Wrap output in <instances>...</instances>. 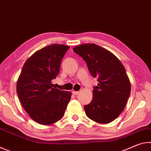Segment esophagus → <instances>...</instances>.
<instances>
[{"label":"esophagus","instance_id":"34e87169","mask_svg":"<svg viewBox=\"0 0 151 151\" xmlns=\"http://www.w3.org/2000/svg\"><path fill=\"white\" fill-rule=\"evenodd\" d=\"M73 94H75V95H78V94H79V91H73Z\"/></svg>","mask_w":151,"mask_h":151}]
</instances>
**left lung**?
Here are the masks:
<instances>
[{"mask_svg": "<svg viewBox=\"0 0 151 151\" xmlns=\"http://www.w3.org/2000/svg\"><path fill=\"white\" fill-rule=\"evenodd\" d=\"M73 51L87 64L99 83L93 87V100L84 106L89 119L101 124L111 122L123 111L131 93V83L121 61L96 44H83Z\"/></svg>", "mask_w": 151, "mask_h": 151, "instance_id": "obj_1", "label": "left lung"}]
</instances>
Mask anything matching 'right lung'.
Segmentation results:
<instances>
[{
    "label": "right lung",
    "mask_w": 151,
    "mask_h": 151,
    "mask_svg": "<svg viewBox=\"0 0 151 151\" xmlns=\"http://www.w3.org/2000/svg\"><path fill=\"white\" fill-rule=\"evenodd\" d=\"M70 47L52 44L35 52L24 64L17 84L22 106L40 124H51L65 114L71 93L53 87L51 81L60 73L61 61Z\"/></svg>",
    "instance_id": "1"
}]
</instances>
